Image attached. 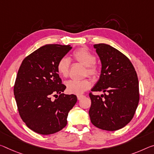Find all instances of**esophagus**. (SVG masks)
<instances>
[{
  "instance_id": "esophagus-1",
  "label": "esophagus",
  "mask_w": 154,
  "mask_h": 154,
  "mask_svg": "<svg viewBox=\"0 0 154 154\" xmlns=\"http://www.w3.org/2000/svg\"><path fill=\"white\" fill-rule=\"evenodd\" d=\"M84 95H77V99L81 100L82 98H84Z\"/></svg>"
}]
</instances>
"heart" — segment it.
<instances>
[{
  "label": "heart",
  "instance_id": "1",
  "mask_svg": "<svg viewBox=\"0 0 154 154\" xmlns=\"http://www.w3.org/2000/svg\"><path fill=\"white\" fill-rule=\"evenodd\" d=\"M72 57L82 65L86 66V74L92 77H96L99 75V68L94 64L96 57L85 48H80L75 50L72 53ZM70 69V61L67 57L60 58L57 64V72L61 76L66 77L68 75ZM66 90L70 94H82L90 87L89 80L84 79L81 81L69 80L66 82Z\"/></svg>",
  "mask_w": 154,
  "mask_h": 154
}]
</instances>
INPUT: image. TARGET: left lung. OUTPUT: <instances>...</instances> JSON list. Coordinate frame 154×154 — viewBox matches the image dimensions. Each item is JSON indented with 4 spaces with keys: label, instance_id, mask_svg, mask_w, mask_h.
I'll return each mask as SVG.
<instances>
[{
    "label": "left lung",
    "instance_id": "8db88e82",
    "mask_svg": "<svg viewBox=\"0 0 154 154\" xmlns=\"http://www.w3.org/2000/svg\"><path fill=\"white\" fill-rule=\"evenodd\" d=\"M94 48L101 61V70L91 91L107 94L90 93V121L101 130L116 131L130 123L138 107L137 74L130 60L115 48L103 43L94 45Z\"/></svg>",
    "mask_w": 154,
    "mask_h": 154
}]
</instances>
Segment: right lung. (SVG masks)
Wrapping results in <instances>:
<instances>
[{
  "label": "right lung",
  "instance_id": "1",
  "mask_svg": "<svg viewBox=\"0 0 154 154\" xmlns=\"http://www.w3.org/2000/svg\"><path fill=\"white\" fill-rule=\"evenodd\" d=\"M71 48L46 45L24 58L19 68L14 88L17 107L26 125L36 133L48 135L62 130L77 101L76 95L62 93L66 87L57 70L58 61ZM52 96L57 97L53 100Z\"/></svg>",
  "mask_w": 154,
  "mask_h": 154
}]
</instances>
